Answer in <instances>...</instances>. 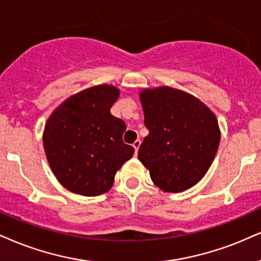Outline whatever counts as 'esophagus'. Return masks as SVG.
<instances>
[{
    "label": "esophagus",
    "instance_id": "34e87169",
    "mask_svg": "<svg viewBox=\"0 0 261 261\" xmlns=\"http://www.w3.org/2000/svg\"><path fill=\"white\" fill-rule=\"evenodd\" d=\"M139 146H140V140H136L133 143V147L134 150H136V155L138 153V150H139Z\"/></svg>",
    "mask_w": 261,
    "mask_h": 261
}]
</instances>
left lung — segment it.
Instances as JSON below:
<instances>
[{"mask_svg":"<svg viewBox=\"0 0 261 261\" xmlns=\"http://www.w3.org/2000/svg\"><path fill=\"white\" fill-rule=\"evenodd\" d=\"M149 136L138 159L165 192H182L205 175L220 143L217 116L190 93L168 86L139 93Z\"/></svg>","mask_w":261,"mask_h":261,"instance_id":"left-lung-1","label":"left lung"}]
</instances>
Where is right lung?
Listing matches in <instances>:
<instances>
[{
	"mask_svg": "<svg viewBox=\"0 0 261 261\" xmlns=\"http://www.w3.org/2000/svg\"><path fill=\"white\" fill-rule=\"evenodd\" d=\"M120 96L112 85L89 87L65 99L44 124L43 147L58 181L73 194L99 196L112 188L117 170L132 159L122 140L125 123L111 115Z\"/></svg>",
	"mask_w": 261,
	"mask_h": 261,
	"instance_id": "obj_1",
	"label": "right lung"
}]
</instances>
